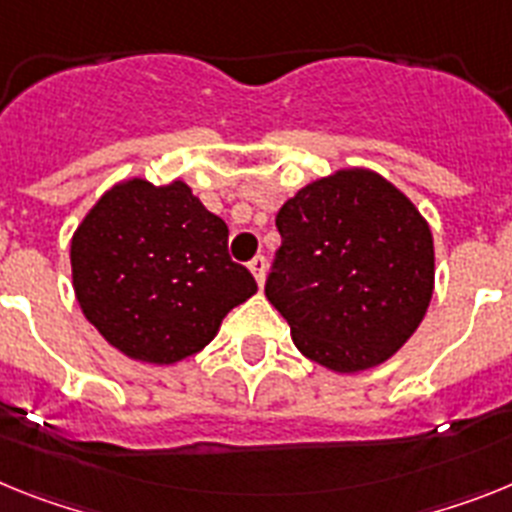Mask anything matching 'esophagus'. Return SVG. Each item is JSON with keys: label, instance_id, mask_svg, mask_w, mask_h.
Returning a JSON list of instances; mask_svg holds the SVG:
<instances>
[{"label": "esophagus", "instance_id": "esophagus-1", "mask_svg": "<svg viewBox=\"0 0 512 512\" xmlns=\"http://www.w3.org/2000/svg\"><path fill=\"white\" fill-rule=\"evenodd\" d=\"M250 270H252V275H255L257 286H260V288L265 286V275H268V260H265V257H262V255L252 257Z\"/></svg>", "mask_w": 512, "mask_h": 512}]
</instances>
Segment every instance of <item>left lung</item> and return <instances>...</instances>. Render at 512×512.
I'll list each match as a JSON object with an SVG mask.
<instances>
[{
    "instance_id": "left-lung-1",
    "label": "left lung",
    "mask_w": 512,
    "mask_h": 512,
    "mask_svg": "<svg viewBox=\"0 0 512 512\" xmlns=\"http://www.w3.org/2000/svg\"><path fill=\"white\" fill-rule=\"evenodd\" d=\"M275 226L283 242L265 296L301 355L361 373L415 335L435 288L433 231L394 182L337 170L288 198Z\"/></svg>"
}]
</instances>
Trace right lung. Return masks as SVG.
Returning <instances> with one entry per match:
<instances>
[{
  "instance_id": "1",
  "label": "right lung",
  "mask_w": 512,
  "mask_h": 512,
  "mask_svg": "<svg viewBox=\"0 0 512 512\" xmlns=\"http://www.w3.org/2000/svg\"><path fill=\"white\" fill-rule=\"evenodd\" d=\"M226 239V224L188 182H115L71 237L79 309L131 361H185L257 293L250 270L231 262Z\"/></svg>"
}]
</instances>
